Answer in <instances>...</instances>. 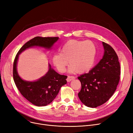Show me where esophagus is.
I'll return each instance as SVG.
<instances>
[{
    "label": "esophagus",
    "instance_id": "obj_1",
    "mask_svg": "<svg viewBox=\"0 0 133 133\" xmlns=\"http://www.w3.org/2000/svg\"><path fill=\"white\" fill-rule=\"evenodd\" d=\"M75 79V77L74 76H68V77L67 78V82H70L72 80Z\"/></svg>",
    "mask_w": 133,
    "mask_h": 133
}]
</instances>
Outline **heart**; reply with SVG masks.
<instances>
[{"label": "heart", "mask_w": 133, "mask_h": 133, "mask_svg": "<svg viewBox=\"0 0 133 133\" xmlns=\"http://www.w3.org/2000/svg\"><path fill=\"white\" fill-rule=\"evenodd\" d=\"M61 52L53 55V62L60 72H64L68 64V72L83 73L90 70L94 64L96 47L92 41L69 40L62 46Z\"/></svg>", "instance_id": "1"}]
</instances>
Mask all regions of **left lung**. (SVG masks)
I'll return each instance as SVG.
<instances>
[{"instance_id": "1", "label": "left lung", "mask_w": 133, "mask_h": 133, "mask_svg": "<svg viewBox=\"0 0 133 133\" xmlns=\"http://www.w3.org/2000/svg\"><path fill=\"white\" fill-rule=\"evenodd\" d=\"M102 45V58L88 73L78 78L81 83L78 96L85 106L90 108L107 102L114 93L120 78V65L115 51L104 42Z\"/></svg>"}]
</instances>
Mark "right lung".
I'll return each mask as SVG.
<instances>
[{
	"instance_id": "1",
	"label": "right lung",
	"mask_w": 133,
	"mask_h": 133,
	"mask_svg": "<svg viewBox=\"0 0 133 133\" xmlns=\"http://www.w3.org/2000/svg\"><path fill=\"white\" fill-rule=\"evenodd\" d=\"M59 37H36L29 41L21 48L13 63V80L18 90L28 101L37 106H45L51 103L58 95L61 87L66 84L67 76L56 72L48 65V71L45 75L36 81H26L20 78L17 72L19 55L27 48L40 47L51 50Z\"/></svg>"
}]
</instances>
